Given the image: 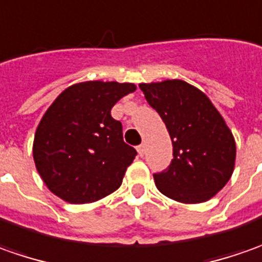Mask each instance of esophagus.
I'll return each mask as SVG.
<instances>
[{
	"instance_id": "1",
	"label": "esophagus",
	"mask_w": 262,
	"mask_h": 262,
	"mask_svg": "<svg viewBox=\"0 0 262 262\" xmlns=\"http://www.w3.org/2000/svg\"><path fill=\"white\" fill-rule=\"evenodd\" d=\"M138 154H139V157H143V155H145V145H143V143L138 146Z\"/></svg>"
}]
</instances>
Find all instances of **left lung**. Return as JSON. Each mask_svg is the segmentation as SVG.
Wrapping results in <instances>:
<instances>
[{"instance_id":"left-lung-1","label":"left lung","mask_w":262,"mask_h":262,"mask_svg":"<svg viewBox=\"0 0 262 262\" xmlns=\"http://www.w3.org/2000/svg\"><path fill=\"white\" fill-rule=\"evenodd\" d=\"M145 98L167 126L172 161L154 174L158 190L180 203H203L229 181L236 145L207 95L181 79L140 84Z\"/></svg>"}]
</instances>
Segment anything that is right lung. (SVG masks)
Wrapping results in <instances>:
<instances>
[{
  "label": "right lung",
  "instance_id": "obj_1",
  "mask_svg": "<svg viewBox=\"0 0 262 262\" xmlns=\"http://www.w3.org/2000/svg\"><path fill=\"white\" fill-rule=\"evenodd\" d=\"M135 90L129 82H79L46 110L34 135L33 158L55 195L72 204L93 203L122 185L138 152L124 143L112 108Z\"/></svg>",
  "mask_w": 262,
  "mask_h": 262
}]
</instances>
